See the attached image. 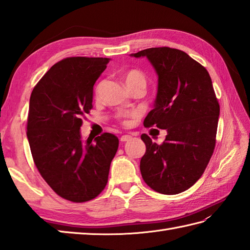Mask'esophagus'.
Listing matches in <instances>:
<instances>
[{
    "instance_id": "34e87169",
    "label": "esophagus",
    "mask_w": 250,
    "mask_h": 250,
    "mask_svg": "<svg viewBox=\"0 0 250 250\" xmlns=\"http://www.w3.org/2000/svg\"><path fill=\"white\" fill-rule=\"evenodd\" d=\"M132 139V136L131 135H122L121 137H120V142H128V141H130Z\"/></svg>"
}]
</instances>
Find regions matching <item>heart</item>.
I'll use <instances>...</instances> for the list:
<instances>
[{
  "instance_id": "obj_1",
  "label": "heart",
  "mask_w": 250,
  "mask_h": 250,
  "mask_svg": "<svg viewBox=\"0 0 250 250\" xmlns=\"http://www.w3.org/2000/svg\"><path fill=\"white\" fill-rule=\"evenodd\" d=\"M125 84L142 83V84H144V86H146L145 75L140 71H136V70L129 71L128 73L125 74Z\"/></svg>"
}]
</instances>
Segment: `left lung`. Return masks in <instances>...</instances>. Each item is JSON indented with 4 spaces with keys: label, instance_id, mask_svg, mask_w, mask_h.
Instances as JSON below:
<instances>
[{
    "label": "left lung",
    "instance_id": "8db88e82",
    "mask_svg": "<svg viewBox=\"0 0 250 250\" xmlns=\"http://www.w3.org/2000/svg\"><path fill=\"white\" fill-rule=\"evenodd\" d=\"M131 57H146L158 75L155 104L144 125L167 132L161 145L141 136L146 145L140 163L143 179L159 193H180L202 176L214 152L220 108L210 76L186 52L169 47Z\"/></svg>",
    "mask_w": 250,
    "mask_h": 250
}]
</instances>
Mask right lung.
Here are the masks:
<instances>
[{
    "instance_id": "obj_1",
    "label": "right lung",
    "mask_w": 250,
    "mask_h": 250,
    "mask_svg": "<svg viewBox=\"0 0 250 250\" xmlns=\"http://www.w3.org/2000/svg\"><path fill=\"white\" fill-rule=\"evenodd\" d=\"M109 60L66 58L31 93L26 136L35 166L58 195L77 203L102 192L118 149L114 134L84 142L81 133L82 117L92 108L93 86Z\"/></svg>"
}]
</instances>
